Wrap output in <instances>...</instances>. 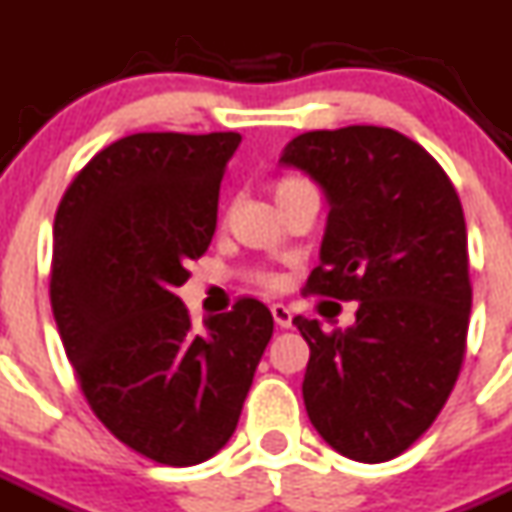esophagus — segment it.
<instances>
[{
  "mask_svg": "<svg viewBox=\"0 0 512 512\" xmlns=\"http://www.w3.org/2000/svg\"><path fill=\"white\" fill-rule=\"evenodd\" d=\"M270 312H273V320H276L278 328H291V309L283 307V304H273L270 307Z\"/></svg>",
  "mask_w": 512,
  "mask_h": 512,
  "instance_id": "esophagus-1",
  "label": "esophagus"
}]
</instances>
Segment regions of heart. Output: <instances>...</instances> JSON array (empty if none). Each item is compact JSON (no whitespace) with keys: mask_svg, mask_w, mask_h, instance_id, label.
Masks as SVG:
<instances>
[{"mask_svg":"<svg viewBox=\"0 0 512 512\" xmlns=\"http://www.w3.org/2000/svg\"><path fill=\"white\" fill-rule=\"evenodd\" d=\"M296 184H302L299 179H281V182H276V187H273V195H283L286 190H291V187H296Z\"/></svg>","mask_w":512,"mask_h":512,"instance_id":"1","label":"heart"}]
</instances>
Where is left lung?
I'll use <instances>...</instances> for the list:
<instances>
[{"label": "left lung", "mask_w": 512, "mask_h": 512, "mask_svg": "<svg viewBox=\"0 0 512 512\" xmlns=\"http://www.w3.org/2000/svg\"><path fill=\"white\" fill-rule=\"evenodd\" d=\"M278 163L304 171L330 208L307 289L359 302L346 330L294 317L309 343V422L351 461H390L432 427L461 372L471 283L458 192L388 127L304 132Z\"/></svg>", "instance_id": "left-lung-1"}]
</instances>
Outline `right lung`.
<instances>
[{"mask_svg": "<svg viewBox=\"0 0 512 512\" xmlns=\"http://www.w3.org/2000/svg\"><path fill=\"white\" fill-rule=\"evenodd\" d=\"M236 132H137L90 158L54 218L51 309L90 409L127 448L195 466L234 435L273 336L257 299L197 330L176 296L216 234Z\"/></svg>", "mask_w": 512, "mask_h": 512, "instance_id": "1", "label": "right lung"}]
</instances>
